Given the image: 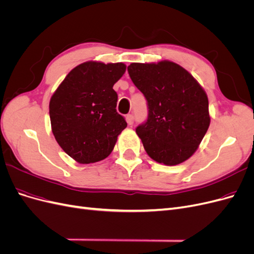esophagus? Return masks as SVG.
I'll list each match as a JSON object with an SVG mask.
<instances>
[{"label": "esophagus", "instance_id": "34e87169", "mask_svg": "<svg viewBox=\"0 0 254 254\" xmlns=\"http://www.w3.org/2000/svg\"><path fill=\"white\" fill-rule=\"evenodd\" d=\"M126 121L128 123V125H132L133 124V115L132 114H127L126 115Z\"/></svg>", "mask_w": 254, "mask_h": 254}]
</instances>
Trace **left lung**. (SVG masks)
I'll use <instances>...</instances> for the list:
<instances>
[{
  "mask_svg": "<svg viewBox=\"0 0 254 254\" xmlns=\"http://www.w3.org/2000/svg\"><path fill=\"white\" fill-rule=\"evenodd\" d=\"M128 73L147 99V122L135 130L147 155L168 166L190 159L211 122L203 88L186 68L170 60L130 64Z\"/></svg>",
  "mask_w": 254,
  "mask_h": 254,
  "instance_id": "obj_1",
  "label": "left lung"
}]
</instances>
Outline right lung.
Listing matches in <instances>:
<instances>
[{
    "mask_svg": "<svg viewBox=\"0 0 254 254\" xmlns=\"http://www.w3.org/2000/svg\"><path fill=\"white\" fill-rule=\"evenodd\" d=\"M126 71L123 63L86 61L75 66L50 101L54 136L76 162L94 163L108 157L127 123L117 112L113 90Z\"/></svg>",
    "mask_w": 254,
    "mask_h": 254,
    "instance_id": "right-lung-1",
    "label": "right lung"
}]
</instances>
